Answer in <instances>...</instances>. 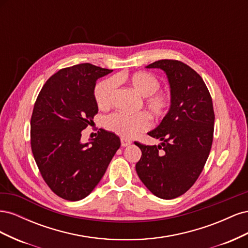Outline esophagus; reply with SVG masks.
Instances as JSON below:
<instances>
[{
  "mask_svg": "<svg viewBox=\"0 0 248 248\" xmlns=\"http://www.w3.org/2000/svg\"><path fill=\"white\" fill-rule=\"evenodd\" d=\"M130 144H131V141L129 140H126L124 138H121V145L123 147H127V146H129Z\"/></svg>",
  "mask_w": 248,
  "mask_h": 248,
  "instance_id": "34e87169",
  "label": "esophagus"
}]
</instances>
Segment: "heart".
Masks as SVG:
<instances>
[{"label": "heart", "instance_id": "b5f03b06", "mask_svg": "<svg viewBox=\"0 0 248 248\" xmlns=\"http://www.w3.org/2000/svg\"><path fill=\"white\" fill-rule=\"evenodd\" d=\"M123 81L133 91L141 96V101L150 115L160 119L167 115L170 106V97L168 93L160 91V81L154 74L147 71H137L124 73L114 78L100 81L95 87L94 97L99 108L106 109L111 106L114 98L116 82ZM107 128L124 139H131L140 131L149 128L150 119L145 112L137 114H123L115 112L106 121Z\"/></svg>", "mask_w": 248, "mask_h": 248}]
</instances>
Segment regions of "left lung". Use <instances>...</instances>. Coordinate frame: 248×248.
<instances>
[{
    "instance_id": "8db88e82",
    "label": "left lung",
    "mask_w": 248,
    "mask_h": 248,
    "mask_svg": "<svg viewBox=\"0 0 248 248\" xmlns=\"http://www.w3.org/2000/svg\"><path fill=\"white\" fill-rule=\"evenodd\" d=\"M146 68L167 74L170 106L160 124L148 132L160 144L134 142L141 151L136 170L154 196L171 200L188 190L204 169L213 140V103L204 80L188 65L159 60Z\"/></svg>"
}]
</instances>
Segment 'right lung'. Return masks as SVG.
Returning a JSON list of instances; mask_svg holds the SVG:
<instances>
[{"instance_id":"1","label":"right lung","mask_w":248,"mask_h":248,"mask_svg":"<svg viewBox=\"0 0 248 248\" xmlns=\"http://www.w3.org/2000/svg\"><path fill=\"white\" fill-rule=\"evenodd\" d=\"M112 70L90 63L59 70L37 97L31 118V147L49 188L67 201L88 197L121 146L115 133L100 129L81 142V131L98 112L96 80Z\"/></svg>"}]
</instances>
